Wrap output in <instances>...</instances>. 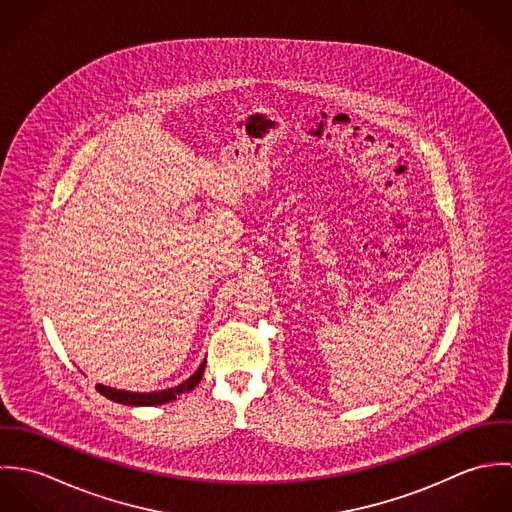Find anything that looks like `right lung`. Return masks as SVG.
Masks as SVG:
<instances>
[{
  "label": "right lung",
  "instance_id": "right-lung-1",
  "mask_svg": "<svg viewBox=\"0 0 512 512\" xmlns=\"http://www.w3.org/2000/svg\"><path fill=\"white\" fill-rule=\"evenodd\" d=\"M207 361H203L201 366L195 370V374H191L185 382H181L179 386L167 388V390H159V392H128V390H118V388H110L104 384H96V390L106 396L108 400L126 404V406H157V404H165L175 400L179 394L183 392H191L203 378Z\"/></svg>",
  "mask_w": 512,
  "mask_h": 512
}]
</instances>
